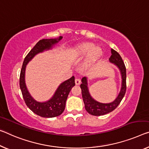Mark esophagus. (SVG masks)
<instances>
[{
	"instance_id": "1",
	"label": "esophagus",
	"mask_w": 149,
	"mask_h": 149,
	"mask_svg": "<svg viewBox=\"0 0 149 149\" xmlns=\"http://www.w3.org/2000/svg\"><path fill=\"white\" fill-rule=\"evenodd\" d=\"M75 84H76L77 85H79V84H81V80H80L79 79H75Z\"/></svg>"
}]
</instances>
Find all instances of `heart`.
Here are the masks:
<instances>
[{
  "mask_svg": "<svg viewBox=\"0 0 149 149\" xmlns=\"http://www.w3.org/2000/svg\"><path fill=\"white\" fill-rule=\"evenodd\" d=\"M88 54L86 66L95 63L102 54V49L98 46H95L92 42H83L77 45L70 50V56L73 58H82Z\"/></svg>",
  "mask_w": 149,
  "mask_h": 149,
  "instance_id": "obj_1",
  "label": "heart"
}]
</instances>
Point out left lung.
<instances>
[{"label":"left lung","instance_id":"obj_1","mask_svg":"<svg viewBox=\"0 0 149 149\" xmlns=\"http://www.w3.org/2000/svg\"><path fill=\"white\" fill-rule=\"evenodd\" d=\"M111 56L109 58V62L113 63L120 70L121 78H122V84L121 88L118 97L113 102L110 103H101L95 100L91 97L89 93L87 83V78L83 77L81 80L82 84L81 88L82 92V97L83 99L84 107L86 111L90 114L94 116H101L109 113L114 111L120 104L121 100L125 95L127 85H126V79H127V73H126V67L122 58L117 52L113 49H111Z\"/></svg>","mask_w":149,"mask_h":149}]
</instances>
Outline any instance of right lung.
Here are the masks:
<instances>
[{"label":"right lung","instance_id":"obj_1","mask_svg":"<svg viewBox=\"0 0 149 149\" xmlns=\"http://www.w3.org/2000/svg\"><path fill=\"white\" fill-rule=\"evenodd\" d=\"M62 38L63 36H59V38H57L42 39L38 41L24 58L20 70L19 80L20 88L25 103L34 113L42 117H55L61 115L63 113L65 109L66 101L68 94L71 88L75 85L74 77L72 76L69 79L62 82L51 99L46 102H38L34 99L26 88L24 79L26 66L36 54L52 49L53 45L56 44Z\"/></svg>","mask_w":149,"mask_h":149}]
</instances>
